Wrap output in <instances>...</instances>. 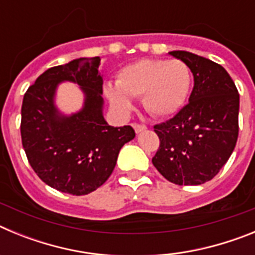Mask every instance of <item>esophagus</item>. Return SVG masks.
Segmentation results:
<instances>
[{
	"instance_id": "esophagus-1",
	"label": "esophagus",
	"mask_w": 255,
	"mask_h": 255,
	"mask_svg": "<svg viewBox=\"0 0 255 255\" xmlns=\"http://www.w3.org/2000/svg\"><path fill=\"white\" fill-rule=\"evenodd\" d=\"M132 128H134L135 132H141L147 130V126L143 125V124H132Z\"/></svg>"
}]
</instances>
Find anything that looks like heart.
I'll return each instance as SVG.
<instances>
[{"instance_id":"1","label":"heart","mask_w":255,"mask_h":255,"mask_svg":"<svg viewBox=\"0 0 255 255\" xmlns=\"http://www.w3.org/2000/svg\"><path fill=\"white\" fill-rule=\"evenodd\" d=\"M191 87V73L181 60H140L117 73L116 85L105 87L115 111L129 114L130 97H141L144 110L154 117H168L181 110Z\"/></svg>"}]
</instances>
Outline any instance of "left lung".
I'll list each match as a JSON object with an SVG mask.
<instances>
[{
  "instance_id": "left-lung-1",
  "label": "left lung",
  "mask_w": 255,
  "mask_h": 255,
  "mask_svg": "<svg viewBox=\"0 0 255 255\" xmlns=\"http://www.w3.org/2000/svg\"><path fill=\"white\" fill-rule=\"evenodd\" d=\"M168 53L188 65L194 88L176 116L154 125L161 143L152 162L173 184L200 185L217 175L235 148L240 98L221 65L191 52Z\"/></svg>"
}]
</instances>
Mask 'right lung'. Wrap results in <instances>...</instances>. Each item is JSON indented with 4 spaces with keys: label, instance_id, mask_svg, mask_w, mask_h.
Wrapping results in <instances>:
<instances>
[{
    "label": "right lung",
    "instance_id": "right-lung-1",
    "mask_svg": "<svg viewBox=\"0 0 255 255\" xmlns=\"http://www.w3.org/2000/svg\"><path fill=\"white\" fill-rule=\"evenodd\" d=\"M100 57H82L44 71L24 94L21 141L28 161L51 188L73 195L89 194L111 176L117 155L135 131L114 128L103 117ZM75 82L85 94L80 112L64 115L54 103L57 87Z\"/></svg>",
    "mask_w": 255,
    "mask_h": 255
}]
</instances>
